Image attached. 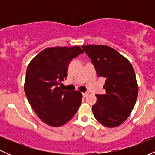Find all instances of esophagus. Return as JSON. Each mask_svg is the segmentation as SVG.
<instances>
[{"label":"esophagus","instance_id":"esophagus-1","mask_svg":"<svg viewBox=\"0 0 155 155\" xmlns=\"http://www.w3.org/2000/svg\"><path fill=\"white\" fill-rule=\"evenodd\" d=\"M88 95H89V92H83V93H82V95H83L84 97H87V96Z\"/></svg>","mask_w":155,"mask_h":155}]
</instances>
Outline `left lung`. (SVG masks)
Returning <instances> with one entry per match:
<instances>
[{
    "label": "left lung",
    "instance_id": "8db88e82",
    "mask_svg": "<svg viewBox=\"0 0 155 155\" xmlns=\"http://www.w3.org/2000/svg\"><path fill=\"white\" fill-rule=\"evenodd\" d=\"M81 47L91 60L97 75L106 80V92L96 95L97 101L92 107L94 117L106 127H117L130 116L138 97V87L132 65L108 46Z\"/></svg>",
    "mask_w": 155,
    "mask_h": 155
}]
</instances>
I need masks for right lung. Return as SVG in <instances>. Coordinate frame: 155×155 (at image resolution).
I'll return each mask as SVG.
<instances>
[{
  "instance_id": "add662e5",
  "label": "right lung",
  "mask_w": 155,
  "mask_h": 155,
  "mask_svg": "<svg viewBox=\"0 0 155 155\" xmlns=\"http://www.w3.org/2000/svg\"><path fill=\"white\" fill-rule=\"evenodd\" d=\"M84 52L79 47L47 48L31 60L26 71L25 92L28 102L46 124L59 127L75 115L81 104L79 91L63 90L70 62Z\"/></svg>"
}]
</instances>
